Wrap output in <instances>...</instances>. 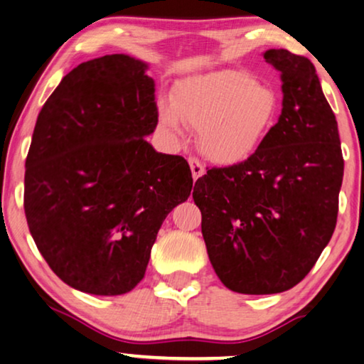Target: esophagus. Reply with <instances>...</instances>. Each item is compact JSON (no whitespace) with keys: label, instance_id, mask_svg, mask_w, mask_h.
<instances>
[{"label":"esophagus","instance_id":"34e87169","mask_svg":"<svg viewBox=\"0 0 364 364\" xmlns=\"http://www.w3.org/2000/svg\"><path fill=\"white\" fill-rule=\"evenodd\" d=\"M188 164H190V169H192L193 181H196V178H200V177L203 176L205 172H206L205 166L201 164V161H200V159H196V158H188Z\"/></svg>","mask_w":364,"mask_h":364}]
</instances>
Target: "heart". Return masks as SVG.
Masks as SVG:
<instances>
[{
	"mask_svg": "<svg viewBox=\"0 0 364 364\" xmlns=\"http://www.w3.org/2000/svg\"><path fill=\"white\" fill-rule=\"evenodd\" d=\"M281 116V98L247 70H214L188 77L176 88L174 105L159 108V122L182 134L198 132L201 151L218 164H237L263 145Z\"/></svg>",
	"mask_w": 364,
	"mask_h": 364,
	"instance_id": "heart-1",
	"label": "heart"
}]
</instances>
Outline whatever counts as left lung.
I'll return each mask as SVG.
<instances>
[{
	"instance_id": "obj_1",
	"label": "left lung",
	"mask_w": 364,
	"mask_h": 364,
	"mask_svg": "<svg viewBox=\"0 0 364 364\" xmlns=\"http://www.w3.org/2000/svg\"><path fill=\"white\" fill-rule=\"evenodd\" d=\"M282 112L252 156L195 182L208 256L225 287L269 295L295 287L333 234L343 156L336 116L305 56L267 50Z\"/></svg>"
}]
</instances>
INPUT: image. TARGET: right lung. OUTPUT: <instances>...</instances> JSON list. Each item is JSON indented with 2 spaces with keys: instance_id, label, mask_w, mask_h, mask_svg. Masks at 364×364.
I'll use <instances>...</instances> for the list:
<instances>
[{
  "instance_id": "obj_1",
  "label": "right lung",
  "mask_w": 364,
  "mask_h": 364,
  "mask_svg": "<svg viewBox=\"0 0 364 364\" xmlns=\"http://www.w3.org/2000/svg\"><path fill=\"white\" fill-rule=\"evenodd\" d=\"M148 65L127 55L82 63L46 100L26 159L23 210L53 272L93 295H122L145 276L166 216L192 171L145 140L158 126Z\"/></svg>"
}]
</instances>
